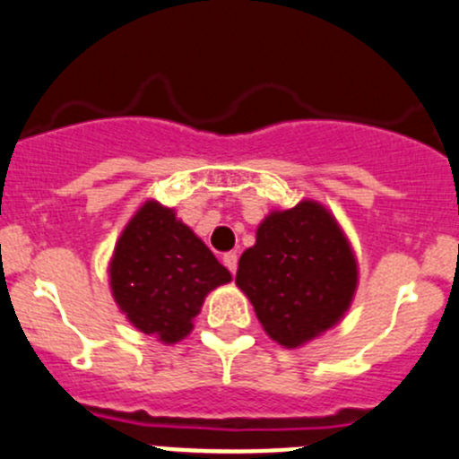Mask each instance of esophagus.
<instances>
[{
	"instance_id": "esophagus-1",
	"label": "esophagus",
	"mask_w": 459,
	"mask_h": 459,
	"mask_svg": "<svg viewBox=\"0 0 459 459\" xmlns=\"http://www.w3.org/2000/svg\"><path fill=\"white\" fill-rule=\"evenodd\" d=\"M221 262H224V266L229 268L230 273L238 271V253H224V257H221Z\"/></svg>"
}]
</instances>
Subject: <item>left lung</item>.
<instances>
[{"instance_id":"1","label":"left lung","mask_w":459,"mask_h":459,"mask_svg":"<svg viewBox=\"0 0 459 459\" xmlns=\"http://www.w3.org/2000/svg\"><path fill=\"white\" fill-rule=\"evenodd\" d=\"M235 284L264 331L295 349L340 322L358 286V264L331 212L299 202L259 224L255 247L239 257Z\"/></svg>"}]
</instances>
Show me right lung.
Wrapping results in <instances>:
<instances>
[{
  "instance_id": "1",
  "label": "right lung",
  "mask_w": 459,
  "mask_h": 459,
  "mask_svg": "<svg viewBox=\"0 0 459 459\" xmlns=\"http://www.w3.org/2000/svg\"><path fill=\"white\" fill-rule=\"evenodd\" d=\"M230 281L206 244L170 208L146 202L128 221L110 262V289L133 326L166 344L193 328L208 290Z\"/></svg>"
}]
</instances>
